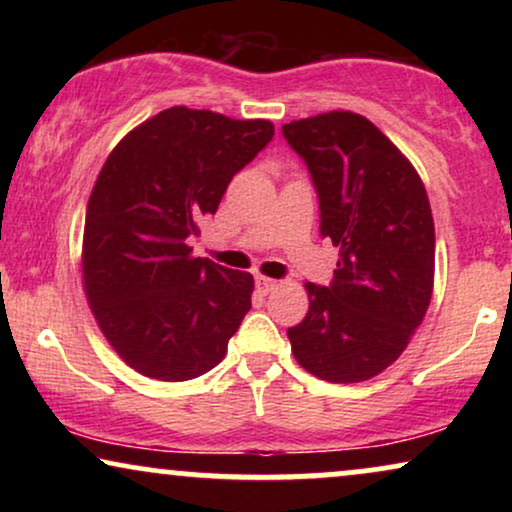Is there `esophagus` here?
I'll return each mask as SVG.
<instances>
[{"mask_svg": "<svg viewBox=\"0 0 512 512\" xmlns=\"http://www.w3.org/2000/svg\"><path fill=\"white\" fill-rule=\"evenodd\" d=\"M275 286H277L275 279L263 277V275H258V277H256V289L261 291V293H270L272 289H275Z\"/></svg>", "mask_w": 512, "mask_h": 512, "instance_id": "1", "label": "esophagus"}]
</instances>
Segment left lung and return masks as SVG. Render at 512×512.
Instances as JSON below:
<instances>
[{"mask_svg":"<svg viewBox=\"0 0 512 512\" xmlns=\"http://www.w3.org/2000/svg\"><path fill=\"white\" fill-rule=\"evenodd\" d=\"M319 198V233L340 249L328 286L307 282L310 310L291 326L307 373L352 384L389 368L422 324L433 291L426 188L408 158L352 111L282 125Z\"/></svg>","mask_w":512,"mask_h":512,"instance_id":"left-lung-1","label":"left lung"}]
</instances>
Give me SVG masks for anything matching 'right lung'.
Listing matches in <instances>:
<instances>
[{
  "instance_id": "obj_1",
  "label": "right lung",
  "mask_w": 512,
  "mask_h": 512,
  "mask_svg": "<svg viewBox=\"0 0 512 512\" xmlns=\"http://www.w3.org/2000/svg\"><path fill=\"white\" fill-rule=\"evenodd\" d=\"M272 137L270 121L172 107L104 163L88 200L83 286L104 338L137 373L186 382L226 356L254 277L193 256L188 240Z\"/></svg>"
}]
</instances>
